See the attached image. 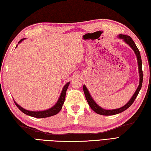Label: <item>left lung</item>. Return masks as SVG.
Listing matches in <instances>:
<instances>
[{
	"mask_svg": "<svg viewBox=\"0 0 151 151\" xmlns=\"http://www.w3.org/2000/svg\"><path fill=\"white\" fill-rule=\"evenodd\" d=\"M119 37L121 38V39H123L127 44H129L130 47L132 48L133 50L134 51V52H135V54H136V55L137 56V63H138V67H139L138 69H139V84L138 86V88H137L136 89L135 93L134 94L132 97L130 99V100L129 101V102H128L127 104H126L124 106L121 107V108H119L118 109H115V110H104V109L102 108L101 107L99 106V105L96 104V102L93 101V99L92 97H91L90 94L89 93V91L88 90V89L86 88V86H83V89H84V94L86 96V100H87L89 106H90L92 110L94 111H95L96 113L98 114H100V115H112L119 114V113H121V112L126 110L127 108H129L130 106L132 104L134 101H135V99L137 97V95H138L140 89H141V88H142V83H143L142 62V58H141L139 51L138 49H137V46L136 45L135 43L134 42V41L130 36H127V35L120 34L119 36Z\"/></svg>",
	"mask_w": 151,
	"mask_h": 151,
	"instance_id": "1",
	"label": "left lung"
}]
</instances>
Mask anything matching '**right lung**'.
<instances>
[{
	"instance_id": "obj_1",
	"label": "right lung",
	"mask_w": 151,
	"mask_h": 151,
	"mask_svg": "<svg viewBox=\"0 0 151 151\" xmlns=\"http://www.w3.org/2000/svg\"><path fill=\"white\" fill-rule=\"evenodd\" d=\"M24 39H22L20 41H19L18 43H21L22 40H24ZM70 83L68 82L64 86L63 88V90L62 93L60 95V97L58 99V101L56 102V104L53 107L49 109V110H44V111H29V110H27L24 109L23 108H22L20 106L19 104H17L16 102L14 101L15 105L17 106V107L22 112H23L24 114H27L28 115H30V116L34 117H37V118H45V117H50L52 116V115H54L57 114L58 112L61 110V109L62 108V106L64 103V101H65V95H66V91L67 88H68V86L69 85Z\"/></svg>"
}]
</instances>
